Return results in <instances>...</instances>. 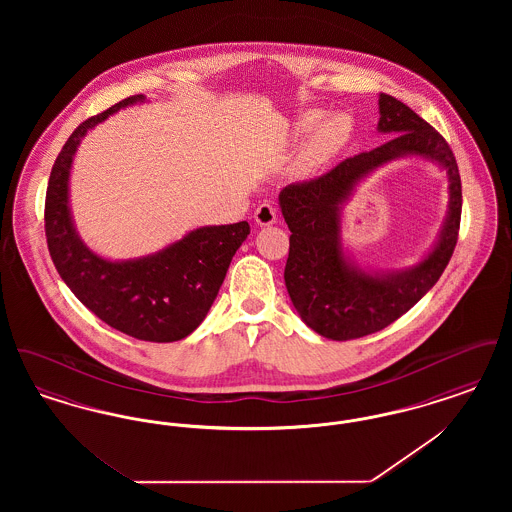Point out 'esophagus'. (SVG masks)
<instances>
[{
	"label": "esophagus",
	"instance_id": "34e87169",
	"mask_svg": "<svg viewBox=\"0 0 512 512\" xmlns=\"http://www.w3.org/2000/svg\"><path fill=\"white\" fill-rule=\"evenodd\" d=\"M253 219H255V222H257L259 226H270V224L276 222V209H274L268 201H263V203L255 209Z\"/></svg>",
	"mask_w": 512,
	"mask_h": 512
}]
</instances>
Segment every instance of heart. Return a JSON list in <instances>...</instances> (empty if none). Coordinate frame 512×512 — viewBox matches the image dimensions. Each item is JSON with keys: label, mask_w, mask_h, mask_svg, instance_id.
<instances>
[{"label": "heart", "mask_w": 512, "mask_h": 512, "mask_svg": "<svg viewBox=\"0 0 512 512\" xmlns=\"http://www.w3.org/2000/svg\"><path fill=\"white\" fill-rule=\"evenodd\" d=\"M318 121V115H307L303 121H301V130H309L315 122ZM351 136V121L347 115L343 113H336L332 117H328L326 121L320 122L315 132L311 134L309 138V144H307V161L311 165H318L326 159H330L334 153H338L341 147L347 144Z\"/></svg>", "instance_id": "b5f03b06"}]
</instances>
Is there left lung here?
<instances>
[{"label":"left lung","mask_w":512,"mask_h":512,"mask_svg":"<svg viewBox=\"0 0 512 512\" xmlns=\"http://www.w3.org/2000/svg\"><path fill=\"white\" fill-rule=\"evenodd\" d=\"M378 132L382 146L341 161L332 171L280 192V207L292 232L284 280L303 322L328 340L363 338L405 315L436 284L447 267L461 226V174L445 138L411 107L380 94ZM405 154L439 162L450 178V213L439 244L418 266L384 275L353 268L342 255L340 203L376 166Z\"/></svg>","instance_id":"1"}]
</instances>
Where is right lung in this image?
<instances>
[{
    "mask_svg": "<svg viewBox=\"0 0 512 512\" xmlns=\"http://www.w3.org/2000/svg\"><path fill=\"white\" fill-rule=\"evenodd\" d=\"M142 99H122L69 136L49 174L44 220L51 261L82 305L126 336L169 343L203 322L249 224L203 226L153 255L121 263L99 257L78 238L69 211L74 151L90 128Z\"/></svg>",
    "mask_w": 512,
    "mask_h": 512,
    "instance_id": "obj_1",
    "label": "right lung"
}]
</instances>
